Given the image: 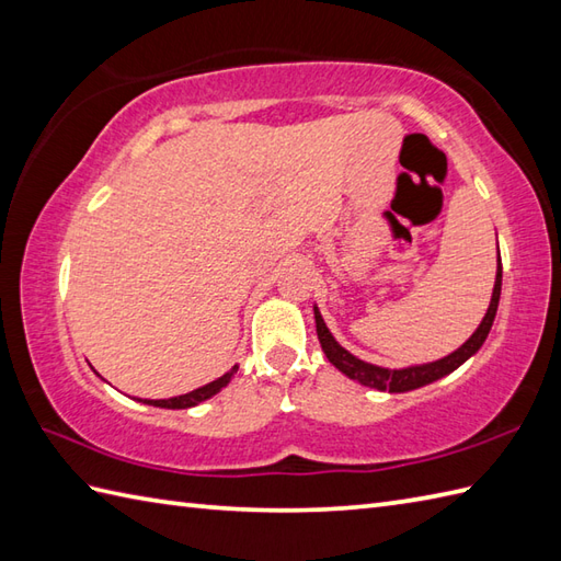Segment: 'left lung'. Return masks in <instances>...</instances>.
Masks as SVG:
<instances>
[{
    "label": "left lung",
    "mask_w": 561,
    "mask_h": 561,
    "mask_svg": "<svg viewBox=\"0 0 561 561\" xmlns=\"http://www.w3.org/2000/svg\"><path fill=\"white\" fill-rule=\"evenodd\" d=\"M499 296H502V257H499V267H496V282H494V291H492V301L490 308H486V313L482 318L480 328L472 332V337L458 347L453 354L444 356V359L432 362V364H422V366H410V368H380L374 364H366L362 359H356L354 354H350L347 350L337 344V340L330 335V330L325 325L323 316L316 308V330H318V340H320V347H323L325 356L330 359L332 366H337L344 376H350L354 380H359V383L368 386V388H376V390H388V392H408L414 388H422L426 383H434V380L448 376L450 371H456V368L468 362L470 356L482 347V342L486 340L494 323V316H496V306H499Z\"/></svg>",
    "instance_id": "obj_1"
}]
</instances>
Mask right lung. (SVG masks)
<instances>
[{
	"label": "right lung",
	"instance_id": "1",
	"mask_svg": "<svg viewBox=\"0 0 561 561\" xmlns=\"http://www.w3.org/2000/svg\"><path fill=\"white\" fill-rule=\"evenodd\" d=\"M236 368H238V366H233L231 371L224 374L221 378L211 380V383L202 386V388H197V390H193V392H185V396L169 398V400H147V404H153V408H169V410H187V408H195V404L209 400L211 396H217V392H219L224 386H229V380L233 378Z\"/></svg>",
	"mask_w": 561,
	"mask_h": 561
}]
</instances>
